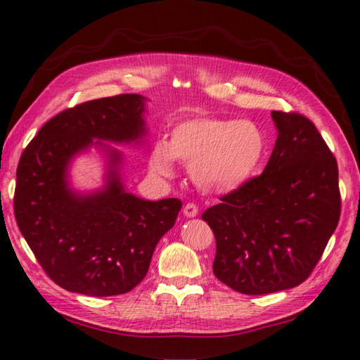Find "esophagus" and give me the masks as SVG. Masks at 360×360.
Masks as SVG:
<instances>
[{"mask_svg": "<svg viewBox=\"0 0 360 360\" xmlns=\"http://www.w3.org/2000/svg\"><path fill=\"white\" fill-rule=\"evenodd\" d=\"M198 210H200V209H198L196 204L188 202V204H186V207H184V215L187 218H195L198 215Z\"/></svg>", "mask_w": 360, "mask_h": 360, "instance_id": "34e87169", "label": "esophagus"}]
</instances>
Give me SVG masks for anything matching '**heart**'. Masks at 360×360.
Masks as SVG:
<instances>
[{
	"mask_svg": "<svg viewBox=\"0 0 360 360\" xmlns=\"http://www.w3.org/2000/svg\"><path fill=\"white\" fill-rule=\"evenodd\" d=\"M267 141L255 122L196 116L176 124L168 142L155 143L150 168L159 176L174 173V159L188 164L190 178L205 193H232L257 174Z\"/></svg>",
	"mask_w": 360,
	"mask_h": 360,
	"instance_id": "heart-1",
	"label": "heart"
}]
</instances>
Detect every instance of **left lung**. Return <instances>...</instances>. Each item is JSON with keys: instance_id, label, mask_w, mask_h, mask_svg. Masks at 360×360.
Returning a JSON list of instances; mask_svg holds the SVG:
<instances>
[{"instance_id": "obj_1", "label": "left lung", "mask_w": 360, "mask_h": 360, "mask_svg": "<svg viewBox=\"0 0 360 360\" xmlns=\"http://www.w3.org/2000/svg\"><path fill=\"white\" fill-rule=\"evenodd\" d=\"M278 129L263 173L202 213L217 240L213 274L236 292L262 295L309 277L338 227V160L312 122L272 111Z\"/></svg>"}]
</instances>
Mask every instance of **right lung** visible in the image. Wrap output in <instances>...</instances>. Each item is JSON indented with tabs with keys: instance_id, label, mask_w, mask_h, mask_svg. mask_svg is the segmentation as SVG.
Returning a JSON list of instances; mask_svg holds the SVG:
<instances>
[{
	"instance_id": "1",
	"label": "right lung",
	"mask_w": 360,
	"mask_h": 360,
	"mask_svg": "<svg viewBox=\"0 0 360 360\" xmlns=\"http://www.w3.org/2000/svg\"><path fill=\"white\" fill-rule=\"evenodd\" d=\"M143 101L119 94L68 108L46 122L20 158L15 219L43 271L70 292L110 297L136 288L182 207L178 198L147 201L125 192L117 168L122 156L110 147L103 191L79 195L67 184L70 159L91 144H103L93 139H141Z\"/></svg>"
}]
</instances>
